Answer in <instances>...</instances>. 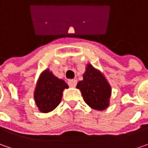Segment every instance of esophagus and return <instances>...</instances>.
<instances>
[{
    "instance_id": "esophagus-1",
    "label": "esophagus",
    "mask_w": 148,
    "mask_h": 148,
    "mask_svg": "<svg viewBox=\"0 0 148 148\" xmlns=\"http://www.w3.org/2000/svg\"><path fill=\"white\" fill-rule=\"evenodd\" d=\"M68 84L69 87H72V88H74L77 84V80L76 79H71V80L68 81Z\"/></svg>"
}]
</instances>
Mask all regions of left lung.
<instances>
[{
	"mask_svg": "<svg viewBox=\"0 0 148 148\" xmlns=\"http://www.w3.org/2000/svg\"><path fill=\"white\" fill-rule=\"evenodd\" d=\"M83 77L77 88L80 89L85 103L96 110L105 109L108 106L111 88L103 75L88 64Z\"/></svg>",
	"mask_w": 148,
	"mask_h": 148,
	"instance_id": "left-lung-1",
	"label": "left lung"
}]
</instances>
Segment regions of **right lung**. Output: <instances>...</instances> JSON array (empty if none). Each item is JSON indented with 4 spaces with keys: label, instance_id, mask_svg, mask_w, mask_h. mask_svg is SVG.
I'll return each instance as SVG.
<instances>
[{
    "label": "right lung",
    "instance_id": "1",
    "mask_svg": "<svg viewBox=\"0 0 148 148\" xmlns=\"http://www.w3.org/2000/svg\"><path fill=\"white\" fill-rule=\"evenodd\" d=\"M68 84L56 78L48 69L40 75L35 91V100L42 112H49L55 109L60 103L63 91Z\"/></svg>",
    "mask_w": 148,
    "mask_h": 148
}]
</instances>
